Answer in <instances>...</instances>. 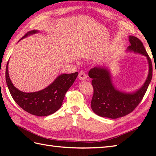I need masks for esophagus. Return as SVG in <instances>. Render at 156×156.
Listing matches in <instances>:
<instances>
[{
  "mask_svg": "<svg viewBox=\"0 0 156 156\" xmlns=\"http://www.w3.org/2000/svg\"><path fill=\"white\" fill-rule=\"evenodd\" d=\"M78 78L80 79V80H87V75L85 72H80V73H79Z\"/></svg>",
  "mask_w": 156,
  "mask_h": 156,
  "instance_id": "34e87169",
  "label": "esophagus"
}]
</instances>
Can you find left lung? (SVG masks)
Wrapping results in <instances>:
<instances>
[{
  "instance_id": "obj_1",
  "label": "left lung",
  "mask_w": 156,
  "mask_h": 156,
  "mask_svg": "<svg viewBox=\"0 0 156 156\" xmlns=\"http://www.w3.org/2000/svg\"><path fill=\"white\" fill-rule=\"evenodd\" d=\"M131 45L127 49L129 52L145 56L148 63V75L144 84L133 92H123L115 88L110 70L102 66H96L88 72L92 78L94 94L91 108L95 114L102 117L117 119L130 113L141 101L152 78V64L142 42L134 36L129 35Z\"/></svg>"
}]
</instances>
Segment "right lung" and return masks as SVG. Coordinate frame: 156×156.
I'll return each mask as SVG.
<instances>
[{
  "label": "right lung",
  "mask_w": 156,
  "mask_h": 156,
  "mask_svg": "<svg viewBox=\"0 0 156 156\" xmlns=\"http://www.w3.org/2000/svg\"><path fill=\"white\" fill-rule=\"evenodd\" d=\"M39 32L36 29L29 31L20 40ZM8 66L9 62L6 67V82L12 98L23 110L39 117L51 115L62 107L66 92L74 83L78 75V72L62 74L58 76L48 87L41 90L24 92L19 90L12 83L9 77Z\"/></svg>",
  "instance_id": "obj_1"
}]
</instances>
